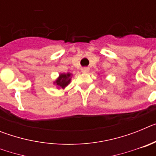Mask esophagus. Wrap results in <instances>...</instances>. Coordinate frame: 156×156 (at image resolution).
Instances as JSON below:
<instances>
[{"mask_svg":"<svg viewBox=\"0 0 156 156\" xmlns=\"http://www.w3.org/2000/svg\"><path fill=\"white\" fill-rule=\"evenodd\" d=\"M81 71H82V73H88V72H89V68H88V67H84V68H83L82 69H81Z\"/></svg>","mask_w":156,"mask_h":156,"instance_id":"obj_1","label":"esophagus"}]
</instances>
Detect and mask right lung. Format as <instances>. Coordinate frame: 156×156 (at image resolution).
I'll return each instance as SVG.
<instances>
[{"mask_svg": "<svg viewBox=\"0 0 156 156\" xmlns=\"http://www.w3.org/2000/svg\"><path fill=\"white\" fill-rule=\"evenodd\" d=\"M71 76L72 74L68 73H62L59 75L58 79L56 80L54 83L58 86V88H62L64 89L67 85L69 84L71 81Z\"/></svg>", "mask_w": 156, "mask_h": 156, "instance_id": "add662e5", "label": "right lung"}]
</instances>
